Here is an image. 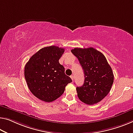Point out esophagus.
<instances>
[{
  "label": "esophagus",
  "instance_id": "34e87169",
  "mask_svg": "<svg viewBox=\"0 0 133 133\" xmlns=\"http://www.w3.org/2000/svg\"><path fill=\"white\" fill-rule=\"evenodd\" d=\"M70 77H71V78L72 79V80L73 81L74 80V76H73V75H71Z\"/></svg>",
  "mask_w": 133,
  "mask_h": 133
}]
</instances>
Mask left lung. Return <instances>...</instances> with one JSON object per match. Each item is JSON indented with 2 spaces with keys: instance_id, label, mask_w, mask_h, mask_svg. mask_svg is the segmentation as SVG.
I'll use <instances>...</instances> for the list:
<instances>
[{
  "instance_id": "left-lung-1",
  "label": "left lung",
  "mask_w": 133,
  "mask_h": 133,
  "mask_svg": "<svg viewBox=\"0 0 133 133\" xmlns=\"http://www.w3.org/2000/svg\"><path fill=\"white\" fill-rule=\"evenodd\" d=\"M71 52L78 58L84 74V83L77 87L81 102L92 105L109 93L114 83L113 71L103 54L93 48H74Z\"/></svg>"
}]
</instances>
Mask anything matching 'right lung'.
<instances>
[{
	"label": "right lung",
	"instance_id": "1",
	"mask_svg": "<svg viewBox=\"0 0 133 133\" xmlns=\"http://www.w3.org/2000/svg\"><path fill=\"white\" fill-rule=\"evenodd\" d=\"M64 48L50 46L41 49L30 58L24 69V76L31 92L42 101L51 102L64 93L72 82L59 62Z\"/></svg>",
	"mask_w": 133,
	"mask_h": 133
}]
</instances>
